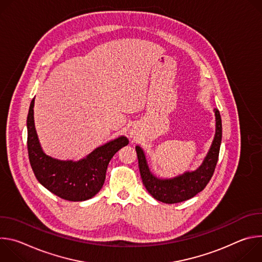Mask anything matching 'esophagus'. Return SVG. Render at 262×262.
Instances as JSON below:
<instances>
[{"label": "esophagus", "instance_id": "esophagus-1", "mask_svg": "<svg viewBox=\"0 0 262 262\" xmlns=\"http://www.w3.org/2000/svg\"><path fill=\"white\" fill-rule=\"evenodd\" d=\"M130 136H132V137H133V136H134V135H133V134H130Z\"/></svg>", "mask_w": 262, "mask_h": 262}]
</instances>
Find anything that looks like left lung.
Returning a JSON list of instances; mask_svg holds the SVG:
<instances>
[{
	"instance_id": "left-lung-1",
	"label": "left lung",
	"mask_w": 262,
	"mask_h": 262,
	"mask_svg": "<svg viewBox=\"0 0 262 262\" xmlns=\"http://www.w3.org/2000/svg\"><path fill=\"white\" fill-rule=\"evenodd\" d=\"M215 117V133L209 150L202 164L194 171H185L182 174L171 178L156 176L149 169L143 149L137 145L139 169L143 184L155 199L172 204L189 200L204 190L209 182L219 158L222 141V119L217 108L213 110Z\"/></svg>"
}]
</instances>
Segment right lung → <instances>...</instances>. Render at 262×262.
<instances>
[{"label": "right lung", "mask_w": 262, "mask_h": 262, "mask_svg": "<svg viewBox=\"0 0 262 262\" xmlns=\"http://www.w3.org/2000/svg\"><path fill=\"white\" fill-rule=\"evenodd\" d=\"M34 102L31 101L27 118L28 154L32 170L47 190L68 201H85L95 196L102 188L111 159L128 144L125 136H120L79 161H62L45 154L34 123Z\"/></svg>", "instance_id": "add662e5"}]
</instances>
